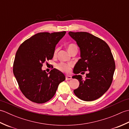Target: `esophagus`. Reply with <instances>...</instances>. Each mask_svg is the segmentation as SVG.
Masks as SVG:
<instances>
[{
	"label": "esophagus",
	"mask_w": 129,
	"mask_h": 129,
	"mask_svg": "<svg viewBox=\"0 0 129 129\" xmlns=\"http://www.w3.org/2000/svg\"><path fill=\"white\" fill-rule=\"evenodd\" d=\"M72 79V76H70V75H67L66 77H65V79H66V80H70V79Z\"/></svg>",
	"instance_id": "esophagus-1"
}]
</instances>
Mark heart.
<instances>
[{"mask_svg":"<svg viewBox=\"0 0 129 129\" xmlns=\"http://www.w3.org/2000/svg\"><path fill=\"white\" fill-rule=\"evenodd\" d=\"M68 51L70 52L72 50H74L75 49H78L77 46H76L74 44H70L68 45ZM57 51H58V48H55L54 51V55L55 56ZM56 68L59 70L61 71L62 72L64 73H68L70 72L71 69V68H72V65L70 64H66V63L64 62H60L59 64H57L56 66Z\"/></svg>","mask_w":129,"mask_h":129,"instance_id":"1","label":"heart"}]
</instances>
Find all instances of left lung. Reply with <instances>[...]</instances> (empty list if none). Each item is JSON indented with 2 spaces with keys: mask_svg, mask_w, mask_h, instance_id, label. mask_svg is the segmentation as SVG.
Segmentation results:
<instances>
[{
  "mask_svg": "<svg viewBox=\"0 0 129 129\" xmlns=\"http://www.w3.org/2000/svg\"><path fill=\"white\" fill-rule=\"evenodd\" d=\"M69 34L77 43L80 50L81 59L74 68L79 80L78 89L74 90L80 99L91 101L100 98L110 87L113 79L115 64L109 45L99 38L87 32H72ZM89 71L85 79L78 73Z\"/></svg>",
  "mask_w": 129,
  "mask_h": 129,
  "instance_id": "obj_1",
  "label": "left lung"
}]
</instances>
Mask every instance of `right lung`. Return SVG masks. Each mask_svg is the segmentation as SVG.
I'll return each instance as SVG.
<instances>
[{
  "instance_id": "1",
  "label": "right lung",
  "mask_w": 129,
  "mask_h": 129,
  "mask_svg": "<svg viewBox=\"0 0 129 129\" xmlns=\"http://www.w3.org/2000/svg\"><path fill=\"white\" fill-rule=\"evenodd\" d=\"M66 31L39 33L21 44L15 55L13 73L19 88L33 102H47L55 94L59 84L65 80L64 74L56 69L49 73L43 70L45 61L53 59L54 51Z\"/></svg>"
}]
</instances>
